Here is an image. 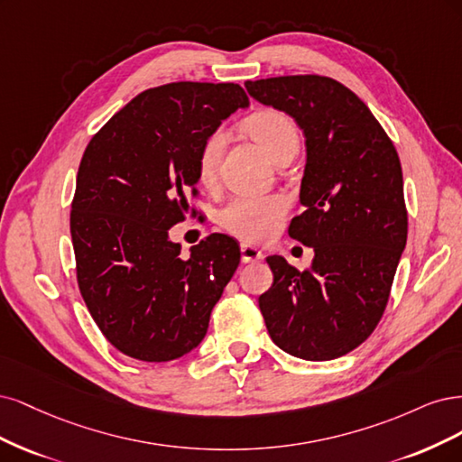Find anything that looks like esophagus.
Masks as SVG:
<instances>
[{
    "label": "esophagus",
    "mask_w": 462,
    "mask_h": 462,
    "mask_svg": "<svg viewBox=\"0 0 462 462\" xmlns=\"http://www.w3.org/2000/svg\"><path fill=\"white\" fill-rule=\"evenodd\" d=\"M240 251H242V261H244V263H255V261H261V259H263V251L257 249L255 245L242 244V245H240Z\"/></svg>",
    "instance_id": "obj_1"
}]
</instances>
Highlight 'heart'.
I'll return each instance as SVG.
<instances>
[{
  "mask_svg": "<svg viewBox=\"0 0 462 462\" xmlns=\"http://www.w3.org/2000/svg\"><path fill=\"white\" fill-rule=\"evenodd\" d=\"M244 128L274 161L300 147V134L291 118L282 111L261 109L251 113L244 121ZM225 143L226 136L220 128L201 142L196 155V174L201 184L215 182ZM286 209L288 201L280 193L234 198L220 211V225L242 240L263 242L274 232Z\"/></svg>",
  "mask_w": 462,
  "mask_h": 462,
  "instance_id": "1",
  "label": "heart"
}]
</instances>
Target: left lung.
<instances>
[{
    "instance_id": "1",
    "label": "left lung",
    "mask_w": 462,
    "mask_h": 462,
    "mask_svg": "<svg viewBox=\"0 0 462 462\" xmlns=\"http://www.w3.org/2000/svg\"><path fill=\"white\" fill-rule=\"evenodd\" d=\"M251 97L295 118L305 134V211L288 234L315 249L309 271L266 257L274 282L259 309L274 344L330 361L374 332L407 244L403 172L388 134L341 82L320 74L247 80Z\"/></svg>"
}]
</instances>
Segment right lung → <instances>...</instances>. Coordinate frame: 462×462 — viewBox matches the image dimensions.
<instances>
[{
  "instance_id": "right-lung-1",
  "label": "right lung",
  "mask_w": 462,
  "mask_h": 462,
  "mask_svg": "<svg viewBox=\"0 0 462 462\" xmlns=\"http://www.w3.org/2000/svg\"><path fill=\"white\" fill-rule=\"evenodd\" d=\"M249 97L234 82H171L138 94L88 143L70 205L82 300L109 344L165 363L201 344L240 264V245L211 234L180 259L169 228L196 215L201 142Z\"/></svg>"
}]
</instances>
